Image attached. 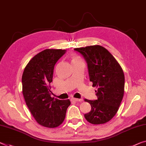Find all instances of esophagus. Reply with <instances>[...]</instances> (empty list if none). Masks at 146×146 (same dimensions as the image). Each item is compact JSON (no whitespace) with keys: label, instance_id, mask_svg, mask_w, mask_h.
I'll return each mask as SVG.
<instances>
[{"label":"esophagus","instance_id":"esophagus-1","mask_svg":"<svg viewBox=\"0 0 146 146\" xmlns=\"http://www.w3.org/2000/svg\"><path fill=\"white\" fill-rule=\"evenodd\" d=\"M72 100L74 102H82V99H79V98H72Z\"/></svg>","mask_w":146,"mask_h":146}]
</instances>
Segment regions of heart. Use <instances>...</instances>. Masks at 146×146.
I'll return each instance as SVG.
<instances>
[{"mask_svg": "<svg viewBox=\"0 0 146 146\" xmlns=\"http://www.w3.org/2000/svg\"><path fill=\"white\" fill-rule=\"evenodd\" d=\"M80 60V58L76 55H73L72 57V62H74L76 61H78Z\"/></svg>", "mask_w": 146, "mask_h": 146, "instance_id": "1", "label": "heart"}]
</instances>
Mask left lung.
<instances>
[{"label":"left lung","instance_id":"left-lung-1","mask_svg":"<svg viewBox=\"0 0 146 146\" xmlns=\"http://www.w3.org/2000/svg\"><path fill=\"white\" fill-rule=\"evenodd\" d=\"M86 59L90 82L96 87L97 100L85 99L91 106L84 115L91 124H104L117 113L124 95L125 76L120 64L106 48L99 45L75 48Z\"/></svg>","mask_w":146,"mask_h":146}]
</instances>
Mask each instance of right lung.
<instances>
[{"mask_svg": "<svg viewBox=\"0 0 146 146\" xmlns=\"http://www.w3.org/2000/svg\"><path fill=\"white\" fill-rule=\"evenodd\" d=\"M66 50L46 49L33 57L24 69L22 92L26 104L38 123L48 128L59 127L64 121L69 99L51 97L50 83L56 62Z\"/></svg>", "mask_w": 146, "mask_h": 146, "instance_id": "right-lung-1", "label": "right lung"}]
</instances>
